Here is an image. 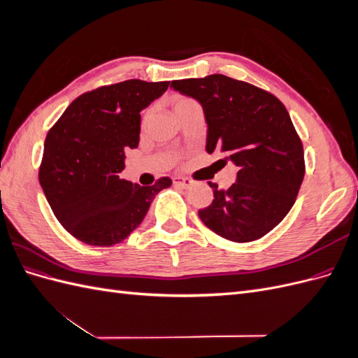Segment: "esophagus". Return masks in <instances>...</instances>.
Returning a JSON list of instances; mask_svg holds the SVG:
<instances>
[{"label":"esophagus","instance_id":"1","mask_svg":"<svg viewBox=\"0 0 358 358\" xmlns=\"http://www.w3.org/2000/svg\"><path fill=\"white\" fill-rule=\"evenodd\" d=\"M173 183H175V185H178V187H180V188H183V189H187L192 185V180L189 178H179L178 176V178L173 179Z\"/></svg>","mask_w":358,"mask_h":358}]
</instances>
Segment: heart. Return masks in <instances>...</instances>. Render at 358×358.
Returning a JSON list of instances; mask_svg holds the SVG:
<instances>
[{
    "label": "heart",
    "mask_w": 358,
    "mask_h": 358,
    "mask_svg": "<svg viewBox=\"0 0 358 358\" xmlns=\"http://www.w3.org/2000/svg\"><path fill=\"white\" fill-rule=\"evenodd\" d=\"M196 104V101H194L192 99H189V96H185V95H175L171 99V106H173V110H175V113H180L182 110H185L187 107ZM148 119V112L143 113V117H142V122L145 124Z\"/></svg>",
    "instance_id": "heart-1"
}]
</instances>
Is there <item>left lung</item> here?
I'll return each instance as SVG.
<instances>
[{"label":"left lung","mask_w":358,"mask_h":358,"mask_svg":"<svg viewBox=\"0 0 358 358\" xmlns=\"http://www.w3.org/2000/svg\"><path fill=\"white\" fill-rule=\"evenodd\" d=\"M170 88L196 99L208 124L206 150L239 169L229 189H213V201L199 210L213 233L231 242H252L282 221L305 178V154L291 117L273 94L210 74L173 80Z\"/></svg>","instance_id":"8db88e82"}]
</instances>
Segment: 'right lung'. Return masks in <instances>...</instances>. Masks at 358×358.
I'll list each match as a JSON object with an SVG mask.
<instances>
[{
  "label": "right lung",
  "instance_id": "1",
  "mask_svg": "<svg viewBox=\"0 0 358 358\" xmlns=\"http://www.w3.org/2000/svg\"><path fill=\"white\" fill-rule=\"evenodd\" d=\"M170 82L129 79L78 96L45 140L40 185L57 220L76 239L112 246L131 234L157 194L152 187L121 179L125 150L137 148L140 112L164 94Z\"/></svg>",
  "mask_w": 358,
  "mask_h": 358
}]
</instances>
